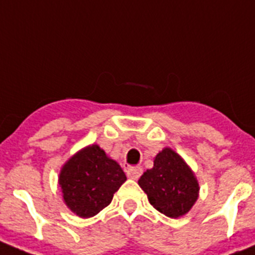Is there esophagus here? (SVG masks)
I'll list each match as a JSON object with an SVG mask.
<instances>
[{
    "instance_id": "1",
    "label": "esophagus",
    "mask_w": 255,
    "mask_h": 255,
    "mask_svg": "<svg viewBox=\"0 0 255 255\" xmlns=\"http://www.w3.org/2000/svg\"><path fill=\"white\" fill-rule=\"evenodd\" d=\"M141 173H143V169H141L140 167H130L128 168V170H126L128 177L131 179H137L140 176H141Z\"/></svg>"
}]
</instances>
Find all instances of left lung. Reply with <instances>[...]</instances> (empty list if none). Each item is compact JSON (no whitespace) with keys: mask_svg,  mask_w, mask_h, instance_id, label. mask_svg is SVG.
I'll return each mask as SVG.
<instances>
[{"mask_svg":"<svg viewBox=\"0 0 255 255\" xmlns=\"http://www.w3.org/2000/svg\"><path fill=\"white\" fill-rule=\"evenodd\" d=\"M149 202L169 218L190 211L198 197V183L192 170L172 149L165 148L154 159V167L139 179Z\"/></svg>","mask_w":255,"mask_h":255,"instance_id":"obj_1","label":"left lung"}]
</instances>
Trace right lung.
<instances>
[{
  "label": "right lung",
  "instance_id": "1",
  "mask_svg": "<svg viewBox=\"0 0 255 255\" xmlns=\"http://www.w3.org/2000/svg\"><path fill=\"white\" fill-rule=\"evenodd\" d=\"M125 181L120 165L99 145L87 146L72 156L59 176L65 204L81 218L95 216L109 206Z\"/></svg>",
  "mask_w": 255,
  "mask_h": 255
}]
</instances>
